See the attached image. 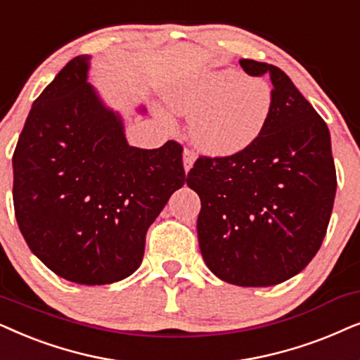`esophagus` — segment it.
Masks as SVG:
<instances>
[{"mask_svg":"<svg viewBox=\"0 0 360 360\" xmlns=\"http://www.w3.org/2000/svg\"><path fill=\"white\" fill-rule=\"evenodd\" d=\"M195 161V153L193 150H184L183 153V165H184V171L189 172L191 167H193Z\"/></svg>","mask_w":360,"mask_h":360,"instance_id":"34e87169","label":"esophagus"}]
</instances>
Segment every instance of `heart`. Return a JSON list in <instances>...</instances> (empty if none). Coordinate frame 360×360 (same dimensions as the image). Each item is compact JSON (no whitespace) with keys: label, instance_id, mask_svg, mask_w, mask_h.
Here are the masks:
<instances>
[{"label":"heart","instance_id":"b5f03b06","mask_svg":"<svg viewBox=\"0 0 360 360\" xmlns=\"http://www.w3.org/2000/svg\"><path fill=\"white\" fill-rule=\"evenodd\" d=\"M166 100L191 117V135L207 155L232 156L265 131L273 110L270 84L236 69L209 70L174 85Z\"/></svg>","mask_w":360,"mask_h":360}]
</instances>
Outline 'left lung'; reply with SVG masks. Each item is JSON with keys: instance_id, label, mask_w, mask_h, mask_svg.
Instances as JSON below:
<instances>
[{"instance_id": "left-lung-1", "label": "left lung", "mask_w": 360, "mask_h": 360, "mask_svg": "<svg viewBox=\"0 0 360 360\" xmlns=\"http://www.w3.org/2000/svg\"><path fill=\"white\" fill-rule=\"evenodd\" d=\"M268 74L273 110L245 151L199 156L186 183L200 198L198 238L205 265L237 286H271L298 275L318 253L336 195L328 124L278 67L240 59Z\"/></svg>"}]
</instances>
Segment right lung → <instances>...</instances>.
<instances>
[{
  "mask_svg": "<svg viewBox=\"0 0 360 360\" xmlns=\"http://www.w3.org/2000/svg\"><path fill=\"white\" fill-rule=\"evenodd\" d=\"M77 56L34 100L13 155L14 214L44 265L80 285H108L141 265L150 225L183 188V146L128 145L118 113Z\"/></svg>",
  "mask_w": 360,
  "mask_h": 360,
  "instance_id": "right-lung-1",
  "label": "right lung"
}]
</instances>
